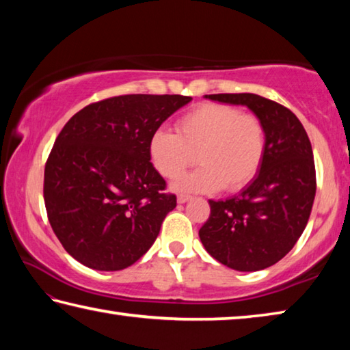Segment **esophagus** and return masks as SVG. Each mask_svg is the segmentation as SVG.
<instances>
[{"label":"esophagus","instance_id":"esophagus-1","mask_svg":"<svg viewBox=\"0 0 350 350\" xmlns=\"http://www.w3.org/2000/svg\"><path fill=\"white\" fill-rule=\"evenodd\" d=\"M176 200H178V203H180V204H183V203H187V201L191 200V195L180 193V195H178V198H176Z\"/></svg>","mask_w":350,"mask_h":350}]
</instances>
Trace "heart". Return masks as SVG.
<instances>
[{
  "label": "heart",
  "instance_id": "b5f03b06",
  "mask_svg": "<svg viewBox=\"0 0 350 350\" xmlns=\"http://www.w3.org/2000/svg\"><path fill=\"white\" fill-rule=\"evenodd\" d=\"M153 165L165 178H176L197 157L200 167L175 183L187 192H235L247 186L266 153V129L254 113L204 103L176 121V133L158 129L149 141Z\"/></svg>",
  "mask_w": 350,
  "mask_h": 350
}]
</instances>
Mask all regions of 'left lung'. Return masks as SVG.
<instances>
[{
    "label": "left lung",
    "instance_id": "8db88e82",
    "mask_svg": "<svg viewBox=\"0 0 350 350\" xmlns=\"http://www.w3.org/2000/svg\"><path fill=\"white\" fill-rule=\"evenodd\" d=\"M246 106L266 129V153L255 178L224 201L209 200L200 240L213 258L240 272L271 267L291 252L309 221L317 192L308 133L289 109L255 94L206 95Z\"/></svg>",
    "mask_w": 350,
    "mask_h": 350
}]
</instances>
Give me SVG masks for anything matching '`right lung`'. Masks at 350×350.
Returning a JSON list of instances; mask_svg holds the SVG:
<instances>
[{
	"instance_id": "1",
	"label": "right lung",
	"mask_w": 350,
	"mask_h": 350,
	"mask_svg": "<svg viewBox=\"0 0 350 350\" xmlns=\"http://www.w3.org/2000/svg\"><path fill=\"white\" fill-rule=\"evenodd\" d=\"M183 95H121L92 103L66 122L44 169L55 235L81 265L121 271L155 243L176 197L150 163L153 132L191 103Z\"/></svg>"
}]
</instances>
